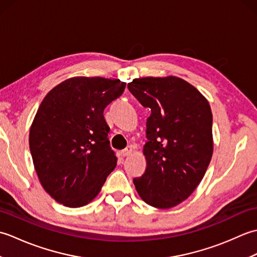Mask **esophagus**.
I'll return each instance as SVG.
<instances>
[{
	"label": "esophagus",
	"mask_w": 257,
	"mask_h": 257,
	"mask_svg": "<svg viewBox=\"0 0 257 257\" xmlns=\"http://www.w3.org/2000/svg\"><path fill=\"white\" fill-rule=\"evenodd\" d=\"M133 151H134L133 146H129L125 149L121 150V155H122V157H128V156H130V155L133 154Z\"/></svg>",
	"instance_id": "34e87169"
}]
</instances>
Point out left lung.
<instances>
[{
	"label": "left lung",
	"mask_w": 257,
	"mask_h": 257,
	"mask_svg": "<svg viewBox=\"0 0 257 257\" xmlns=\"http://www.w3.org/2000/svg\"><path fill=\"white\" fill-rule=\"evenodd\" d=\"M128 88L151 110L143 149L147 168L134 184L147 204L170 209L193 193L210 165L214 144L210 103L177 76L136 78Z\"/></svg>",
	"instance_id": "left-lung-1"
}]
</instances>
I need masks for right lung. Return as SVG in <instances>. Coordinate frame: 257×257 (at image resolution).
Returning a JSON list of instances; mask_svg holds the SVG:
<instances>
[{"label":"right lung","instance_id":"add662e5","mask_svg":"<svg viewBox=\"0 0 257 257\" xmlns=\"http://www.w3.org/2000/svg\"><path fill=\"white\" fill-rule=\"evenodd\" d=\"M124 87L120 79L76 76L41 102L30 129V150L42 187L58 203L88 204L116 168L103 109Z\"/></svg>","mask_w":257,"mask_h":257}]
</instances>
